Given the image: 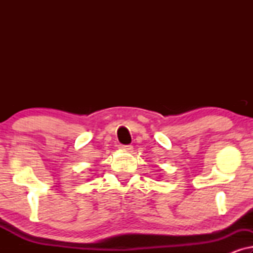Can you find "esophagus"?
<instances>
[{
  "instance_id": "obj_1",
  "label": "esophagus",
  "mask_w": 253,
  "mask_h": 253,
  "mask_svg": "<svg viewBox=\"0 0 253 253\" xmlns=\"http://www.w3.org/2000/svg\"><path fill=\"white\" fill-rule=\"evenodd\" d=\"M123 148V150H126V151H127V152H131L133 150V146L132 145H122V146H121Z\"/></svg>"
}]
</instances>
